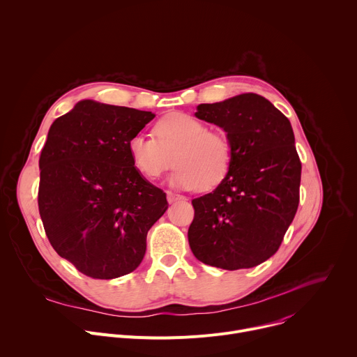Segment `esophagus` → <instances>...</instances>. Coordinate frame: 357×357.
<instances>
[{"instance_id":"obj_1","label":"esophagus","mask_w":357,"mask_h":357,"mask_svg":"<svg viewBox=\"0 0 357 357\" xmlns=\"http://www.w3.org/2000/svg\"><path fill=\"white\" fill-rule=\"evenodd\" d=\"M167 197H168V202H169V203H175V202H179V200H183V199H185L183 196L176 195V193H172V192H167Z\"/></svg>"}]
</instances>
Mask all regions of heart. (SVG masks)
Here are the masks:
<instances>
[{"mask_svg":"<svg viewBox=\"0 0 357 357\" xmlns=\"http://www.w3.org/2000/svg\"><path fill=\"white\" fill-rule=\"evenodd\" d=\"M152 135L137 132L128 139L132 165L148 179H157L172 162L169 182L182 189H212L227 175L233 161L230 139L186 113L160 119Z\"/></svg>","mask_w":357,"mask_h":357,"instance_id":"1","label":"heart"}]
</instances>
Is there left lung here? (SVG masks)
Here are the masks:
<instances>
[{
    "instance_id": "obj_1",
    "label": "left lung",
    "mask_w": 357,
    "mask_h": 357,
    "mask_svg": "<svg viewBox=\"0 0 357 357\" xmlns=\"http://www.w3.org/2000/svg\"><path fill=\"white\" fill-rule=\"evenodd\" d=\"M196 110L199 120L225 130L233 161L212 193L192 200L190 250L218 268L256 267L277 252L298 209L301 161L291 123L256 93Z\"/></svg>"
}]
</instances>
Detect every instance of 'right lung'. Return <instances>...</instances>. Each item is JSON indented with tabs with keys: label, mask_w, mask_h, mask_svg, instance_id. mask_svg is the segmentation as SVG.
<instances>
[{
	"label": "right lung",
	"mask_w": 357,
	"mask_h": 357,
	"mask_svg": "<svg viewBox=\"0 0 357 357\" xmlns=\"http://www.w3.org/2000/svg\"><path fill=\"white\" fill-rule=\"evenodd\" d=\"M151 112L82 100L50 126L39 158V215L62 259L112 280L134 271L167 195L132 165L128 139Z\"/></svg>",
	"instance_id": "obj_1"
}]
</instances>
